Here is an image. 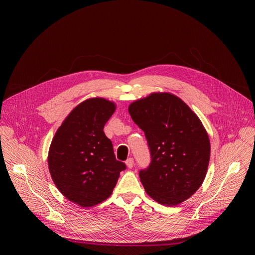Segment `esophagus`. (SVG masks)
I'll list each match as a JSON object with an SVG mask.
<instances>
[{"label":"esophagus","instance_id":"1","mask_svg":"<svg viewBox=\"0 0 255 255\" xmlns=\"http://www.w3.org/2000/svg\"><path fill=\"white\" fill-rule=\"evenodd\" d=\"M133 164H134V161H133L132 158H128L126 160V165L128 168H132L133 167Z\"/></svg>","mask_w":255,"mask_h":255}]
</instances>
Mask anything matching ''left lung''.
Returning <instances> with one entry per match:
<instances>
[{
	"label": "left lung",
	"instance_id": "8db88e82",
	"mask_svg": "<svg viewBox=\"0 0 255 255\" xmlns=\"http://www.w3.org/2000/svg\"><path fill=\"white\" fill-rule=\"evenodd\" d=\"M129 114L143 132L151 163L139 171L144 190L157 203L177 206L202 186L211 145L199 118L170 93H152L132 102Z\"/></svg>",
	"mask_w": 255,
	"mask_h": 255
}]
</instances>
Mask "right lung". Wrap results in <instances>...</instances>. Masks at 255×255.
Wrapping results in <instances>:
<instances>
[{
    "label": "right lung",
    "mask_w": 255,
    "mask_h": 255,
    "mask_svg": "<svg viewBox=\"0 0 255 255\" xmlns=\"http://www.w3.org/2000/svg\"><path fill=\"white\" fill-rule=\"evenodd\" d=\"M116 111L104 98H90L71 111L53 136L48 169L60 192L84 208L109 198L125 163L115 157L113 143L103 131Z\"/></svg>",
    "instance_id": "1"
}]
</instances>
